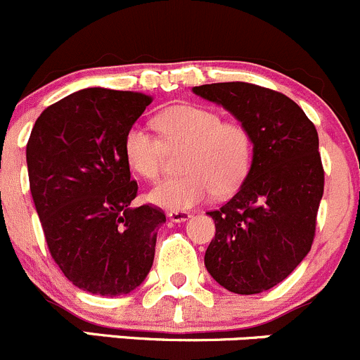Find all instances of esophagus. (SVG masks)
<instances>
[{"label": "esophagus", "instance_id": "obj_1", "mask_svg": "<svg viewBox=\"0 0 360 360\" xmlns=\"http://www.w3.org/2000/svg\"><path fill=\"white\" fill-rule=\"evenodd\" d=\"M167 217L172 222H186L188 219L191 217V214L186 210H170L167 214Z\"/></svg>", "mask_w": 360, "mask_h": 360}]
</instances>
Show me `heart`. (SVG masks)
<instances>
[{"label":"heart","mask_w":360,"mask_h":360,"mask_svg":"<svg viewBox=\"0 0 360 360\" xmlns=\"http://www.w3.org/2000/svg\"><path fill=\"white\" fill-rule=\"evenodd\" d=\"M158 136L139 124L124 134L122 151L127 165L143 179L160 176L164 146L183 145L177 177L162 181L148 200L169 210H188L214 195H231L247 177L253 155L252 132L241 120L222 119L203 105L167 107L153 119Z\"/></svg>","instance_id":"1"}]
</instances>
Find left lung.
Returning a JSON list of instances; mask_svg holds the SVG:
<instances>
[{
  "mask_svg": "<svg viewBox=\"0 0 360 360\" xmlns=\"http://www.w3.org/2000/svg\"><path fill=\"white\" fill-rule=\"evenodd\" d=\"M193 93L222 105L253 138L241 188L209 212L215 236L205 267L233 293H262L288 278L316 236L324 193L316 126L286 94L250 82L203 84Z\"/></svg>",
  "mask_w": 360,
  "mask_h": 360,
  "instance_id": "left-lung-1",
  "label": "left lung"
}]
</instances>
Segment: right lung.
<instances>
[{"mask_svg":"<svg viewBox=\"0 0 360 360\" xmlns=\"http://www.w3.org/2000/svg\"><path fill=\"white\" fill-rule=\"evenodd\" d=\"M153 98L88 88L50 105L27 141L30 195L48 250L77 288L126 295L145 281L164 210L132 209L138 183L124 158V134Z\"/></svg>","mask_w":360,"mask_h":360,"instance_id":"1","label":"right lung"}]
</instances>
